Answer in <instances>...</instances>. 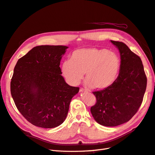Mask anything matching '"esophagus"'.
<instances>
[{
  "label": "esophagus",
  "mask_w": 155,
  "mask_h": 155,
  "mask_svg": "<svg viewBox=\"0 0 155 155\" xmlns=\"http://www.w3.org/2000/svg\"><path fill=\"white\" fill-rule=\"evenodd\" d=\"M87 92V91L85 90V89H83V88L79 89V92Z\"/></svg>",
  "instance_id": "34e87169"
}]
</instances>
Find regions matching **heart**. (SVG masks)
<instances>
[{
  "mask_svg": "<svg viewBox=\"0 0 155 155\" xmlns=\"http://www.w3.org/2000/svg\"><path fill=\"white\" fill-rule=\"evenodd\" d=\"M120 64L119 56L114 51L94 47L83 48L74 50L70 60L62 63L61 72L70 85H78L85 73L86 87L104 90L116 80Z\"/></svg>",
  "mask_w": 155,
  "mask_h": 155,
  "instance_id": "obj_1",
  "label": "heart"
}]
</instances>
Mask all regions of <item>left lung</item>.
I'll use <instances>...</instances> for the list:
<instances>
[{"label":"left lung","mask_w":155,"mask_h":155,"mask_svg":"<svg viewBox=\"0 0 155 155\" xmlns=\"http://www.w3.org/2000/svg\"><path fill=\"white\" fill-rule=\"evenodd\" d=\"M110 42L120 52L119 75L110 87L93 92L96 104L91 108L96 122L106 127L118 126L132 118L142 104L147 87L140 58L122 42Z\"/></svg>","instance_id":"1"}]
</instances>
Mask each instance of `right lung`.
I'll use <instances>...</instances> for the list:
<instances>
[{
    "mask_svg": "<svg viewBox=\"0 0 155 155\" xmlns=\"http://www.w3.org/2000/svg\"><path fill=\"white\" fill-rule=\"evenodd\" d=\"M68 48L35 46L14 68L10 84L13 100L21 114L35 126L50 129L62 124L72 98L79 91L61 76L60 61Z\"/></svg>",
    "mask_w": 155,
    "mask_h": 155,
    "instance_id": "1",
    "label": "right lung"
}]
</instances>
